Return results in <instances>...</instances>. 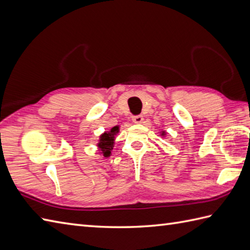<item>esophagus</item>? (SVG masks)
Returning a JSON list of instances; mask_svg holds the SVG:
<instances>
[{"mask_svg": "<svg viewBox=\"0 0 250 250\" xmlns=\"http://www.w3.org/2000/svg\"><path fill=\"white\" fill-rule=\"evenodd\" d=\"M132 120H133V123H135V124L139 125V124H142V123H143L144 118H143V116H142V115H136V116H133V117H132Z\"/></svg>", "mask_w": 250, "mask_h": 250, "instance_id": "34e87169", "label": "esophagus"}]
</instances>
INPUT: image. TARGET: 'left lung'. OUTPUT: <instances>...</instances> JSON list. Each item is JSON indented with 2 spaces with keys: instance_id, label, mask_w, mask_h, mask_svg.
I'll use <instances>...</instances> for the list:
<instances>
[{
  "instance_id": "8db88e82",
  "label": "left lung",
  "mask_w": 250,
  "mask_h": 250,
  "mask_svg": "<svg viewBox=\"0 0 250 250\" xmlns=\"http://www.w3.org/2000/svg\"><path fill=\"white\" fill-rule=\"evenodd\" d=\"M160 134H161V136H166V131H164V130H162L161 132H160Z\"/></svg>"
}]
</instances>
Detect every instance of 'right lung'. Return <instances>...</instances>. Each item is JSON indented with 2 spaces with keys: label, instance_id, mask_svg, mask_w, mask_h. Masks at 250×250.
<instances>
[{
  "label": "right lung",
  "instance_id": "right-lung-1",
  "mask_svg": "<svg viewBox=\"0 0 250 250\" xmlns=\"http://www.w3.org/2000/svg\"><path fill=\"white\" fill-rule=\"evenodd\" d=\"M118 133H119V125H116V126H113L109 131L104 132L100 136H99L97 147L104 158H108V156H111L112 154L111 152L115 144V138Z\"/></svg>",
  "mask_w": 250,
  "mask_h": 250
}]
</instances>
